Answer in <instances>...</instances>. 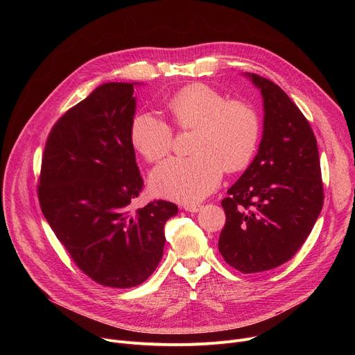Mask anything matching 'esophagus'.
Instances as JSON below:
<instances>
[{
    "label": "esophagus",
    "mask_w": 355,
    "mask_h": 355,
    "mask_svg": "<svg viewBox=\"0 0 355 355\" xmlns=\"http://www.w3.org/2000/svg\"><path fill=\"white\" fill-rule=\"evenodd\" d=\"M184 209L187 212H199L202 209V205H199V204H189V205H185Z\"/></svg>",
    "instance_id": "obj_1"
}]
</instances>
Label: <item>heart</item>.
<instances>
[{"label":"heart","mask_w":355,"mask_h":355,"mask_svg":"<svg viewBox=\"0 0 355 355\" xmlns=\"http://www.w3.org/2000/svg\"><path fill=\"white\" fill-rule=\"evenodd\" d=\"M173 123L193 130L189 157H170L150 174L151 193L181 204H193L214 192L227 173L244 170L254 157L261 119L256 108L229 99L205 84H193L174 94L166 105ZM130 143L148 163L159 162L173 146L167 122L150 112L136 114L129 126Z\"/></svg>","instance_id":"1"}]
</instances>
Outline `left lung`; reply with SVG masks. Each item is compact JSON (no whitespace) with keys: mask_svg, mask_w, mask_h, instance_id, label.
<instances>
[{"mask_svg":"<svg viewBox=\"0 0 355 355\" xmlns=\"http://www.w3.org/2000/svg\"><path fill=\"white\" fill-rule=\"evenodd\" d=\"M263 95L259 153L222 200L219 237L225 261L243 274L291 260L311 234L323 207V182L313 130L271 80L245 73Z\"/></svg>","mask_w":355,"mask_h":355,"instance_id":"1","label":"left lung"}]
</instances>
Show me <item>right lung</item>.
<instances>
[{
  "instance_id": "1",
  "label": "right lung",
  "mask_w": 355,
  "mask_h": 355,
  "mask_svg": "<svg viewBox=\"0 0 355 355\" xmlns=\"http://www.w3.org/2000/svg\"><path fill=\"white\" fill-rule=\"evenodd\" d=\"M133 85H99L55 123L37 187L43 216L76 266L99 285L121 289L153 274L164 225L178 212L162 199L130 211L143 188L129 137Z\"/></svg>"
}]
</instances>
